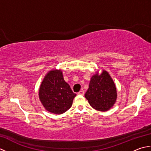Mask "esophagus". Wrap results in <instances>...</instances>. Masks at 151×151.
<instances>
[{
	"instance_id": "obj_1",
	"label": "esophagus",
	"mask_w": 151,
	"mask_h": 151,
	"mask_svg": "<svg viewBox=\"0 0 151 151\" xmlns=\"http://www.w3.org/2000/svg\"><path fill=\"white\" fill-rule=\"evenodd\" d=\"M78 95H84V91H83V90L80 91L78 93Z\"/></svg>"
}]
</instances>
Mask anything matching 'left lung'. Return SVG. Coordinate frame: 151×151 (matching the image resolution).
Returning <instances> with one entry per match:
<instances>
[{"label":"left lung","mask_w":151,"mask_h":151,"mask_svg":"<svg viewBox=\"0 0 151 151\" xmlns=\"http://www.w3.org/2000/svg\"><path fill=\"white\" fill-rule=\"evenodd\" d=\"M96 72L91 78L85 97L96 110L106 111L114 106L117 98L115 83L106 70Z\"/></svg>","instance_id":"obj_1"}]
</instances>
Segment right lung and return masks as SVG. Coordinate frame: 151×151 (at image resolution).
<instances>
[{
    "instance_id": "1",
    "label": "right lung",
    "mask_w": 151,
    "mask_h": 151,
    "mask_svg": "<svg viewBox=\"0 0 151 151\" xmlns=\"http://www.w3.org/2000/svg\"><path fill=\"white\" fill-rule=\"evenodd\" d=\"M76 95L64 81L60 69H54L48 72L39 89V99L45 109L58 115L65 113L71 107Z\"/></svg>"
}]
</instances>
